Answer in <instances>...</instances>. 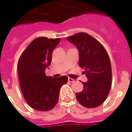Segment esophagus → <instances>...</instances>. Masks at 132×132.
Wrapping results in <instances>:
<instances>
[{"instance_id":"34e87169","label":"esophagus","mask_w":132,"mask_h":132,"mask_svg":"<svg viewBox=\"0 0 132 132\" xmlns=\"http://www.w3.org/2000/svg\"><path fill=\"white\" fill-rule=\"evenodd\" d=\"M68 80H69V82H71V83H73L75 81V80H73V78H68Z\"/></svg>"}]
</instances>
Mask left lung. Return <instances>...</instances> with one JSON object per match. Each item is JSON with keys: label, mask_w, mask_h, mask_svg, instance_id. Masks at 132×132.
<instances>
[{"label": "left lung", "mask_w": 132, "mask_h": 132, "mask_svg": "<svg viewBox=\"0 0 132 132\" xmlns=\"http://www.w3.org/2000/svg\"><path fill=\"white\" fill-rule=\"evenodd\" d=\"M79 51V66L85 71L87 83L83 90L76 93V99L84 107L97 108L105 102L112 85L110 59L105 47L92 36L79 32L67 37Z\"/></svg>", "instance_id": "8db88e82"}]
</instances>
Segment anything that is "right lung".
<instances>
[{"instance_id": "1", "label": "right lung", "mask_w": 132, "mask_h": 132, "mask_svg": "<svg viewBox=\"0 0 132 132\" xmlns=\"http://www.w3.org/2000/svg\"><path fill=\"white\" fill-rule=\"evenodd\" d=\"M61 39L38 37L22 53L18 62L19 81L28 105L38 111H49L57 104L62 85L68 77L59 78L46 76L45 69L52 61L53 50Z\"/></svg>"}]
</instances>
